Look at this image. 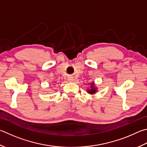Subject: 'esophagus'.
Wrapping results in <instances>:
<instances>
[{"mask_svg":"<svg viewBox=\"0 0 147 147\" xmlns=\"http://www.w3.org/2000/svg\"><path fill=\"white\" fill-rule=\"evenodd\" d=\"M68 81H69V82H73V81H74V78H73V77H72V76L69 77V78H68Z\"/></svg>","mask_w":147,"mask_h":147,"instance_id":"obj_1","label":"esophagus"}]
</instances>
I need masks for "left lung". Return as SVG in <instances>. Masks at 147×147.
Listing matches in <instances>:
<instances>
[{
    "label": "left lung",
    "instance_id": "left-lung-1",
    "mask_svg": "<svg viewBox=\"0 0 147 147\" xmlns=\"http://www.w3.org/2000/svg\"><path fill=\"white\" fill-rule=\"evenodd\" d=\"M90 85V88H87V93H89L90 94H96V92H97L98 90V88L96 87L94 82H92L91 83L89 84Z\"/></svg>",
    "mask_w": 147,
    "mask_h": 147
}]
</instances>
